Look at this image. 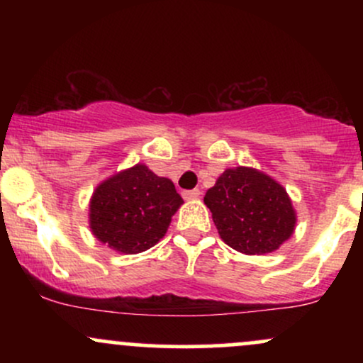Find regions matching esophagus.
I'll return each mask as SVG.
<instances>
[{
	"mask_svg": "<svg viewBox=\"0 0 363 363\" xmlns=\"http://www.w3.org/2000/svg\"><path fill=\"white\" fill-rule=\"evenodd\" d=\"M199 194H201V191H199V189L182 191V198H184V199H196V198H199Z\"/></svg>",
	"mask_w": 363,
	"mask_h": 363,
	"instance_id": "1",
	"label": "esophagus"
}]
</instances>
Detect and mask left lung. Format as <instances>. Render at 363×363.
Returning a JSON list of instances; mask_svg holds the SVG:
<instances>
[{
    "instance_id": "8db88e82",
    "label": "left lung",
    "mask_w": 363,
    "mask_h": 363,
    "mask_svg": "<svg viewBox=\"0 0 363 363\" xmlns=\"http://www.w3.org/2000/svg\"><path fill=\"white\" fill-rule=\"evenodd\" d=\"M218 234L235 251H277L295 230L291 199L285 187L251 167L227 169L205 194Z\"/></svg>"
}]
</instances>
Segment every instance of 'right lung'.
Returning <instances> with one entry per match:
<instances>
[{
	"instance_id": "add662e5",
	"label": "right lung",
	"mask_w": 363,
	"mask_h": 363,
	"mask_svg": "<svg viewBox=\"0 0 363 363\" xmlns=\"http://www.w3.org/2000/svg\"><path fill=\"white\" fill-rule=\"evenodd\" d=\"M182 205L174 182L136 164L106 179L90 199L91 234L124 254L153 247Z\"/></svg>"
}]
</instances>
